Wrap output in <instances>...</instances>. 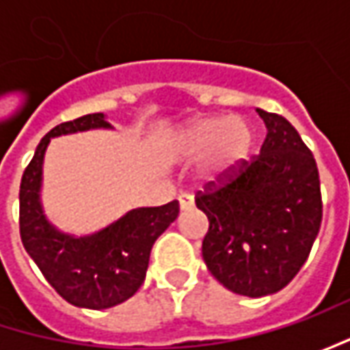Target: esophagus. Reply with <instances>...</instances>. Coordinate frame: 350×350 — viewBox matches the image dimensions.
Returning <instances> with one entry per match:
<instances>
[{"label":"esophagus","instance_id":"obj_1","mask_svg":"<svg viewBox=\"0 0 350 350\" xmlns=\"http://www.w3.org/2000/svg\"><path fill=\"white\" fill-rule=\"evenodd\" d=\"M193 204H195V198H193V195L179 196V206H181V210H189Z\"/></svg>","mask_w":350,"mask_h":350}]
</instances>
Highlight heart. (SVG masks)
I'll return each mask as SVG.
<instances>
[{
    "label": "heart",
    "instance_id": "b5f03b06",
    "mask_svg": "<svg viewBox=\"0 0 350 350\" xmlns=\"http://www.w3.org/2000/svg\"><path fill=\"white\" fill-rule=\"evenodd\" d=\"M253 146V130L243 118L226 115L195 118L175 136V150L187 157L206 154L204 177H222L235 169Z\"/></svg>",
    "mask_w": 350,
    "mask_h": 350
}]
</instances>
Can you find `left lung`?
<instances>
[{"label": "left lung", "mask_w": 350, "mask_h": 350, "mask_svg": "<svg viewBox=\"0 0 350 350\" xmlns=\"http://www.w3.org/2000/svg\"><path fill=\"white\" fill-rule=\"evenodd\" d=\"M267 126L261 154L241 161L224 185L210 183L196 208L208 218L202 259L234 294L282 290L310 255L321 226L316 159L284 116L257 109Z\"/></svg>", "instance_id": "1"}]
</instances>
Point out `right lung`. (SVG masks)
Returning <instances> with one entry per match:
<instances>
[{"instance_id": "1", "label": "right lung", "mask_w": 350, "mask_h": 350, "mask_svg": "<svg viewBox=\"0 0 350 350\" xmlns=\"http://www.w3.org/2000/svg\"><path fill=\"white\" fill-rule=\"evenodd\" d=\"M111 124L93 113L54 126L36 146L25 169L19 191L21 241L50 286L66 302L88 310H107L122 304L140 288L155 239L175 222L179 202L128 210L124 216L89 235L60 232L42 210V163L50 138Z\"/></svg>"}]
</instances>
